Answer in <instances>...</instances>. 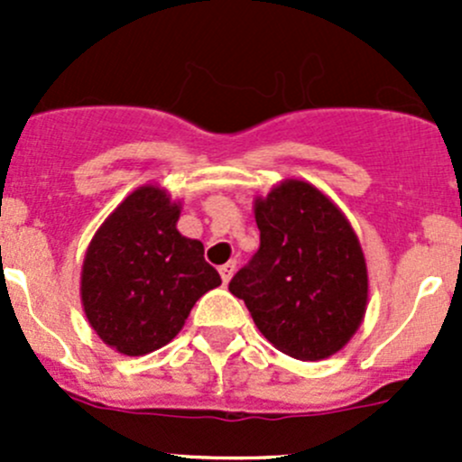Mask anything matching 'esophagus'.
I'll list each match as a JSON object with an SVG mask.
<instances>
[{"label":"esophagus","instance_id":"1","mask_svg":"<svg viewBox=\"0 0 462 462\" xmlns=\"http://www.w3.org/2000/svg\"><path fill=\"white\" fill-rule=\"evenodd\" d=\"M236 270V261H227V263H223L221 268H218V273H221V279L223 283H227L232 279V274H235Z\"/></svg>","mask_w":462,"mask_h":462}]
</instances>
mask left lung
<instances>
[{
	"instance_id": "left-lung-1",
	"label": "left lung",
	"mask_w": 462,
	"mask_h": 462,
	"mask_svg": "<svg viewBox=\"0 0 462 462\" xmlns=\"http://www.w3.org/2000/svg\"><path fill=\"white\" fill-rule=\"evenodd\" d=\"M259 250L232 277L270 344L297 360H324L360 328L369 297L351 223L318 188L286 180L254 201Z\"/></svg>"
}]
</instances>
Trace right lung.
<instances>
[{"mask_svg":"<svg viewBox=\"0 0 462 462\" xmlns=\"http://www.w3.org/2000/svg\"><path fill=\"white\" fill-rule=\"evenodd\" d=\"M180 208L144 185L109 214L82 265V304L100 339L144 356L176 337L199 297L221 283L203 244L176 230Z\"/></svg>","mask_w":462,"mask_h":462,"instance_id":"obj_1","label":"right lung"}]
</instances>
